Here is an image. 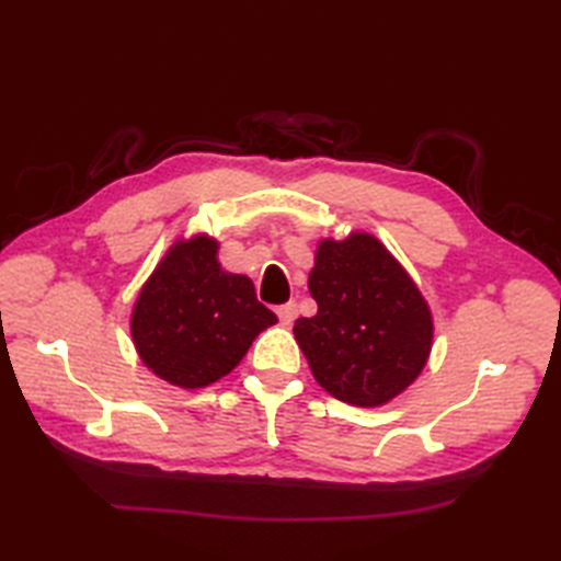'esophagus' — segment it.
Instances as JSON below:
<instances>
[{
	"label": "esophagus",
	"instance_id": "34e87169",
	"mask_svg": "<svg viewBox=\"0 0 561 561\" xmlns=\"http://www.w3.org/2000/svg\"><path fill=\"white\" fill-rule=\"evenodd\" d=\"M277 316H279V323L282 325H291L294 320H296V316H299V308H296L294 301L291 304H284V306L277 308Z\"/></svg>",
	"mask_w": 561,
	"mask_h": 561
}]
</instances>
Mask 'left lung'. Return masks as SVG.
<instances>
[{
	"label": "left lung",
	"instance_id": "8db88e82",
	"mask_svg": "<svg viewBox=\"0 0 561 561\" xmlns=\"http://www.w3.org/2000/svg\"><path fill=\"white\" fill-rule=\"evenodd\" d=\"M308 289L318 313L296 320L294 335L330 396L376 408L420 376L432 350V313L374 236L320 243Z\"/></svg>",
	"mask_w": 561,
	"mask_h": 561
}]
</instances>
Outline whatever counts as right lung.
<instances>
[{
    "label": "right lung",
    "mask_w": 561,
    "mask_h": 561,
    "mask_svg": "<svg viewBox=\"0 0 561 561\" xmlns=\"http://www.w3.org/2000/svg\"><path fill=\"white\" fill-rule=\"evenodd\" d=\"M277 323L243 274L224 272L207 236L175 243L133 313L137 352L153 374L202 388L231 371L262 330Z\"/></svg>",
    "instance_id": "right-lung-1"
}]
</instances>
